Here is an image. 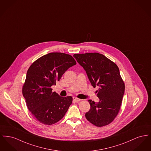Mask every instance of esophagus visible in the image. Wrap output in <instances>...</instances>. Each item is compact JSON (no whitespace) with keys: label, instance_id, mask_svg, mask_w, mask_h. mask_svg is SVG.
Masks as SVG:
<instances>
[{"label":"esophagus","instance_id":"obj_1","mask_svg":"<svg viewBox=\"0 0 151 151\" xmlns=\"http://www.w3.org/2000/svg\"><path fill=\"white\" fill-rule=\"evenodd\" d=\"M73 101H74L75 102H79V101H80V100H81V99H80L75 98V97L73 98Z\"/></svg>","mask_w":151,"mask_h":151}]
</instances>
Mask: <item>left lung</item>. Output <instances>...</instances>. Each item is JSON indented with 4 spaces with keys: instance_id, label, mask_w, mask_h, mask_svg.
Segmentation results:
<instances>
[{
    "instance_id": "left-lung-1",
    "label": "left lung",
    "mask_w": 151,
    "mask_h": 151,
    "mask_svg": "<svg viewBox=\"0 0 151 151\" xmlns=\"http://www.w3.org/2000/svg\"><path fill=\"white\" fill-rule=\"evenodd\" d=\"M73 57L86 71L92 86L99 87L96 92L100 101L89 100L91 108L86 114L87 120L98 127L110 124L120 111L125 90L119 67L96 52L74 54Z\"/></svg>"
}]
</instances>
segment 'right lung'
I'll return each instance as SVG.
<instances>
[{
  "label": "right lung",
  "instance_id": "obj_1",
  "mask_svg": "<svg viewBox=\"0 0 151 151\" xmlns=\"http://www.w3.org/2000/svg\"><path fill=\"white\" fill-rule=\"evenodd\" d=\"M76 64L70 55L51 52L39 58L29 67L22 93L28 109L39 122L50 125L65 115L72 97L60 96L52 92L51 86Z\"/></svg>",
  "mask_w": 151,
  "mask_h": 151
}]
</instances>
